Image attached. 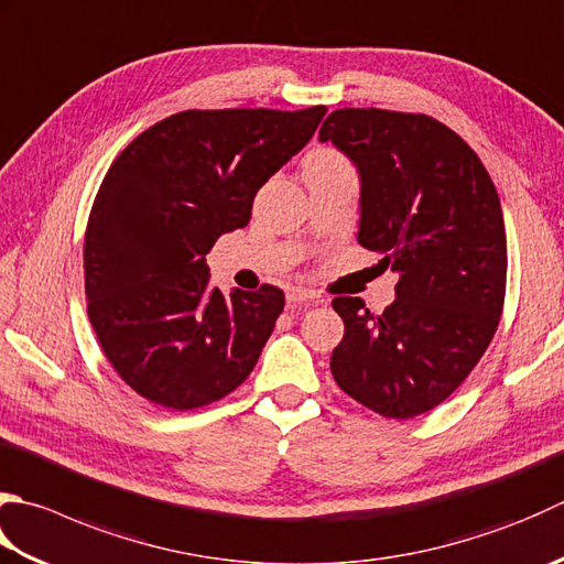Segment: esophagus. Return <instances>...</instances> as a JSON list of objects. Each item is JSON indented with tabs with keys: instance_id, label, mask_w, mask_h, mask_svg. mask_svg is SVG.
<instances>
[{
	"instance_id": "1",
	"label": "esophagus",
	"mask_w": 564,
	"mask_h": 564,
	"mask_svg": "<svg viewBox=\"0 0 564 564\" xmlns=\"http://www.w3.org/2000/svg\"><path fill=\"white\" fill-rule=\"evenodd\" d=\"M285 297H289V303L291 305H305V303H313V301H317V295L313 293V291H307V289H289V293H285Z\"/></svg>"
}]
</instances>
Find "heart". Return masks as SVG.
Masks as SVG:
<instances>
[{
  "mask_svg": "<svg viewBox=\"0 0 564 564\" xmlns=\"http://www.w3.org/2000/svg\"><path fill=\"white\" fill-rule=\"evenodd\" d=\"M335 161H345L339 156V153H335V151H327V149H323V151H315V153H311V159H307V163L305 165H315V163H335Z\"/></svg>",
  "mask_w": 564,
  "mask_h": 564,
  "instance_id": "1",
  "label": "heart"
}]
</instances>
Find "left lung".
<instances>
[{"label": "left lung", "mask_w": 564, "mask_h": 564, "mask_svg": "<svg viewBox=\"0 0 564 564\" xmlns=\"http://www.w3.org/2000/svg\"><path fill=\"white\" fill-rule=\"evenodd\" d=\"M319 141L355 161L359 245L399 273L383 313L335 297L345 337L329 369L341 391L383 417L433 411L499 327L509 267L499 193L469 143L427 115L335 109Z\"/></svg>", "instance_id": "8db88e82"}]
</instances>
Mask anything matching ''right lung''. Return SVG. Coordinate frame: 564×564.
<instances>
[{
  "instance_id": "obj_1",
  "label": "right lung",
  "mask_w": 564,
  "mask_h": 564,
  "mask_svg": "<svg viewBox=\"0 0 564 564\" xmlns=\"http://www.w3.org/2000/svg\"><path fill=\"white\" fill-rule=\"evenodd\" d=\"M327 107L185 109L109 165L85 229L87 315L119 379L141 399L193 411L245 383L285 295H225L205 257L249 225L253 195L313 139Z\"/></svg>"
}]
</instances>
